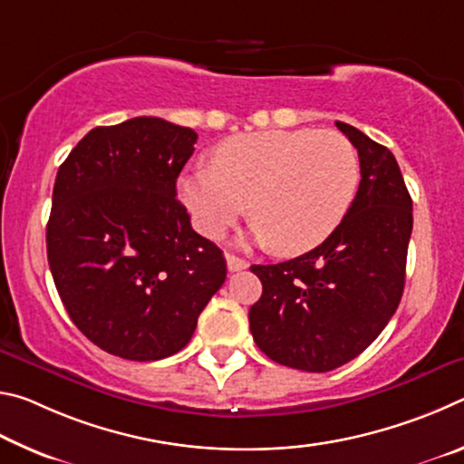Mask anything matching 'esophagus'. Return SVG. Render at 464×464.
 Returning a JSON list of instances; mask_svg holds the SVG:
<instances>
[{"label":"esophagus","mask_w":464,"mask_h":464,"mask_svg":"<svg viewBox=\"0 0 464 464\" xmlns=\"http://www.w3.org/2000/svg\"><path fill=\"white\" fill-rule=\"evenodd\" d=\"M227 268H229V272L246 270L247 268V262L243 260V257H237V256H233V254H227Z\"/></svg>","instance_id":"1"}]
</instances>
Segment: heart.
I'll list each match as a JSON object with an SVG mask.
<instances>
[{
    "mask_svg": "<svg viewBox=\"0 0 464 464\" xmlns=\"http://www.w3.org/2000/svg\"><path fill=\"white\" fill-rule=\"evenodd\" d=\"M360 161L335 130H264L218 145L213 166L179 179V194L198 229L218 237L246 213L254 239L280 256L321 246L354 204Z\"/></svg>",
    "mask_w": 464,
    "mask_h": 464,
    "instance_id": "heart-1",
    "label": "heart"
}]
</instances>
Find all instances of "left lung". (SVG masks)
Returning a JSON list of instances; mask_svg holds the SVG:
<instances>
[{
	"label": "left lung",
	"instance_id": "obj_1",
	"mask_svg": "<svg viewBox=\"0 0 464 464\" xmlns=\"http://www.w3.org/2000/svg\"><path fill=\"white\" fill-rule=\"evenodd\" d=\"M335 127L358 149L362 179L350 213L307 254L251 266L264 286L249 309L254 342L274 362L307 372L354 360L395 315L413 229L395 155L350 124Z\"/></svg>",
	"mask_w": 464,
	"mask_h": 464
}]
</instances>
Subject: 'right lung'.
<instances>
[{
	"label": "right lung",
	"mask_w": 464,
	"mask_h": 464,
	"mask_svg": "<svg viewBox=\"0 0 464 464\" xmlns=\"http://www.w3.org/2000/svg\"><path fill=\"white\" fill-rule=\"evenodd\" d=\"M198 135L155 116L96 127L61 163L46 225L54 286L108 354L161 360L190 342L227 278L223 251L190 225L176 179Z\"/></svg>",
	"instance_id": "obj_1"
}]
</instances>
